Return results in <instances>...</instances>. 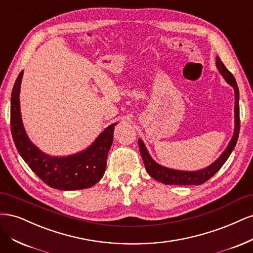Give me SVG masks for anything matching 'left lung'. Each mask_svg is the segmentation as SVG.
I'll return each mask as SVG.
<instances>
[{"mask_svg":"<svg viewBox=\"0 0 253 253\" xmlns=\"http://www.w3.org/2000/svg\"><path fill=\"white\" fill-rule=\"evenodd\" d=\"M216 66L217 70L223 76L224 79L228 84L234 88V95H235V101H234V133L232 138L227 145L226 150L221 153V155L211 164L209 167L205 168V169L198 170V171H179V170H174L170 169V168H167L164 166L158 165L154 159L151 157L149 152L145 148V145L141 139H138V145H139V151L143 160V164L147 172L151 177L154 179L165 183V185H178V186H189V185H202V183L206 182L208 179H210L212 176L215 174L223 165L226 163V160L230 156L231 152L233 151L237 138H239L240 134V94H239V87H237V84L235 81V78L233 75L229 72L224 63L221 62L220 59L216 57Z\"/></svg>","mask_w":253,"mask_h":253,"instance_id":"1","label":"left lung"}]
</instances>
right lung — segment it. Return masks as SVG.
Masks as SVG:
<instances>
[{
	"instance_id": "obj_1",
	"label": "right lung",
	"mask_w": 253,
	"mask_h": 253,
	"mask_svg": "<svg viewBox=\"0 0 253 253\" xmlns=\"http://www.w3.org/2000/svg\"><path fill=\"white\" fill-rule=\"evenodd\" d=\"M22 77L23 71L14 82L10 105L11 134L20 155L38 177L53 189L71 191L94 186L105 172L116 124L109 126L87 149L77 154L64 157L45 154L30 141L23 126L19 99Z\"/></svg>"
}]
</instances>
